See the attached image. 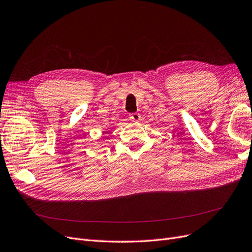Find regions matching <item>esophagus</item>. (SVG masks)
Wrapping results in <instances>:
<instances>
[{
  "mask_svg": "<svg viewBox=\"0 0 252 252\" xmlns=\"http://www.w3.org/2000/svg\"><path fill=\"white\" fill-rule=\"evenodd\" d=\"M129 119H131L132 121H135V123L139 121L140 120L139 113H132V114H129Z\"/></svg>",
  "mask_w": 252,
  "mask_h": 252,
  "instance_id": "1",
  "label": "esophagus"
}]
</instances>
